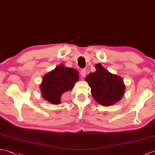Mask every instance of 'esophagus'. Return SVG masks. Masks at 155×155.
I'll return each mask as SVG.
<instances>
[{
    "label": "esophagus",
    "mask_w": 155,
    "mask_h": 155,
    "mask_svg": "<svg viewBox=\"0 0 155 155\" xmlns=\"http://www.w3.org/2000/svg\"><path fill=\"white\" fill-rule=\"evenodd\" d=\"M86 69H82L81 71V74L82 77H84L86 76Z\"/></svg>",
    "instance_id": "34e87169"
}]
</instances>
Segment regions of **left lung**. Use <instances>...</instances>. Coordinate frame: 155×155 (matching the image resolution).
I'll use <instances>...</instances> for the list:
<instances>
[{
    "mask_svg": "<svg viewBox=\"0 0 155 155\" xmlns=\"http://www.w3.org/2000/svg\"><path fill=\"white\" fill-rule=\"evenodd\" d=\"M96 71L86 76L85 81L91 88V94L95 101L104 106H110L122 98L125 85L122 78L111 73L101 64L95 65Z\"/></svg>",
    "mask_w": 155,
    "mask_h": 155,
    "instance_id": "8db88e82",
    "label": "left lung"
}]
</instances>
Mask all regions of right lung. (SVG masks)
Returning <instances> with one entry per match:
<instances>
[{"mask_svg": "<svg viewBox=\"0 0 155 155\" xmlns=\"http://www.w3.org/2000/svg\"><path fill=\"white\" fill-rule=\"evenodd\" d=\"M78 79L77 70L59 64L43 77L40 84L43 98L52 104H60L61 96L73 89Z\"/></svg>", "mask_w": 155, "mask_h": 155, "instance_id": "obj_1", "label": "right lung"}]
</instances>
